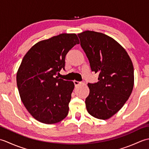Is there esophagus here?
I'll return each instance as SVG.
<instances>
[{"instance_id":"esophagus-1","label":"esophagus","mask_w":149,"mask_h":149,"mask_svg":"<svg viewBox=\"0 0 149 149\" xmlns=\"http://www.w3.org/2000/svg\"><path fill=\"white\" fill-rule=\"evenodd\" d=\"M74 83L75 84V86H78V85L79 84H81V82H79V81H77L74 80Z\"/></svg>"}]
</instances>
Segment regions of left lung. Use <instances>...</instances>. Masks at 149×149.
Instances as JSON below:
<instances>
[{
  "label": "left lung",
  "mask_w": 149,
  "mask_h": 149,
  "mask_svg": "<svg viewBox=\"0 0 149 149\" xmlns=\"http://www.w3.org/2000/svg\"><path fill=\"white\" fill-rule=\"evenodd\" d=\"M77 35L91 71L99 74L97 83L88 84L86 109L95 118L107 120L120 110L133 90L132 62L125 49L105 34L85 31Z\"/></svg>",
  "instance_id": "obj_1"
}]
</instances>
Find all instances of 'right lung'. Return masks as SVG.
<instances>
[{
	"label": "right lung",
	"mask_w": 149,
	"mask_h": 149,
	"mask_svg": "<svg viewBox=\"0 0 149 149\" xmlns=\"http://www.w3.org/2000/svg\"><path fill=\"white\" fill-rule=\"evenodd\" d=\"M79 44L77 34L62 33L36 43L24 56L17 73L22 103L34 118L46 124L68 115L75 85L56 75L65 68L66 54Z\"/></svg>",
	"instance_id": "add662e5"
}]
</instances>
